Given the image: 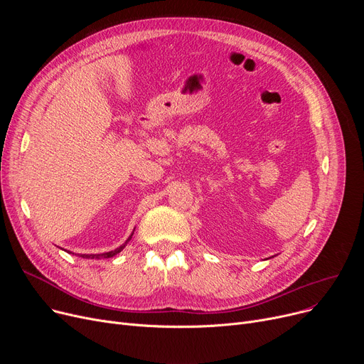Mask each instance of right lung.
Wrapping results in <instances>:
<instances>
[{"instance_id": "1", "label": "right lung", "mask_w": 364, "mask_h": 364, "mask_svg": "<svg viewBox=\"0 0 364 364\" xmlns=\"http://www.w3.org/2000/svg\"><path fill=\"white\" fill-rule=\"evenodd\" d=\"M134 230H136V228H134ZM132 235H134V232H132V233H131V236L125 240V243H122L119 247H117V250H113V251H110V252H105V254H78V257H82V258H87V259H102V258H110V257H113V255L119 254V252L124 250V247L127 246V243L131 240ZM69 254H72V252H69Z\"/></svg>"}]
</instances>
